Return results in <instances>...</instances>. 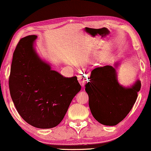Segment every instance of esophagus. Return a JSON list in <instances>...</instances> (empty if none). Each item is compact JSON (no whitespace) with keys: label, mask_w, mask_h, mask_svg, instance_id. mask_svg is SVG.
Returning <instances> with one entry per match:
<instances>
[{"label":"esophagus","mask_w":151,"mask_h":151,"mask_svg":"<svg viewBox=\"0 0 151 151\" xmlns=\"http://www.w3.org/2000/svg\"><path fill=\"white\" fill-rule=\"evenodd\" d=\"M78 81H79L80 85L82 87H83V86L86 84V83L88 81L89 78V74L88 73H82V74L77 76Z\"/></svg>","instance_id":"1"}]
</instances>
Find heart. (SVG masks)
<instances>
[{"label": "heart", "instance_id": "b5f03b06", "mask_svg": "<svg viewBox=\"0 0 151 151\" xmlns=\"http://www.w3.org/2000/svg\"><path fill=\"white\" fill-rule=\"evenodd\" d=\"M103 59V57L102 56H99L97 58V61H101Z\"/></svg>", "mask_w": 151, "mask_h": 151}]
</instances>
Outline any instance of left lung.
Segmentation results:
<instances>
[{
    "instance_id": "left-lung-1",
    "label": "left lung",
    "mask_w": 151,
    "mask_h": 151,
    "mask_svg": "<svg viewBox=\"0 0 151 151\" xmlns=\"http://www.w3.org/2000/svg\"><path fill=\"white\" fill-rule=\"evenodd\" d=\"M120 65L116 62L114 66L95 68L85 85L91 114L104 125L114 126L123 121L134 104L141 89L139 79L128 86L119 83L117 70Z\"/></svg>"
}]
</instances>
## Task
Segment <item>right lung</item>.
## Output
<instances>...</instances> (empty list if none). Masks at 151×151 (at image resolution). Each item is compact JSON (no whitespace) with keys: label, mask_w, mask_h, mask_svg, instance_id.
<instances>
[{"label":"right lung","mask_w":151,"mask_h":151,"mask_svg":"<svg viewBox=\"0 0 151 151\" xmlns=\"http://www.w3.org/2000/svg\"><path fill=\"white\" fill-rule=\"evenodd\" d=\"M37 37L26 36L19 42L13 53L9 92L26 123L37 128H52L63 119L81 87L77 77L66 78L51 70L36 51Z\"/></svg>","instance_id":"obj_1"}]
</instances>
